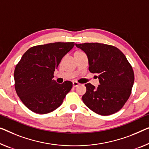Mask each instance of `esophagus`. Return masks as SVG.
I'll use <instances>...</instances> for the list:
<instances>
[{
  "instance_id": "34e87169",
  "label": "esophagus",
  "mask_w": 149,
  "mask_h": 149,
  "mask_svg": "<svg viewBox=\"0 0 149 149\" xmlns=\"http://www.w3.org/2000/svg\"><path fill=\"white\" fill-rule=\"evenodd\" d=\"M79 84L77 81H73V86H74V87H77Z\"/></svg>"
}]
</instances>
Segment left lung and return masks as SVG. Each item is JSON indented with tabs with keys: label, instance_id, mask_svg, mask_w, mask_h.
Listing matches in <instances>:
<instances>
[{
	"label": "left lung",
	"instance_id": "1",
	"mask_svg": "<svg viewBox=\"0 0 149 149\" xmlns=\"http://www.w3.org/2000/svg\"><path fill=\"white\" fill-rule=\"evenodd\" d=\"M75 45L87 55L89 70L98 74L100 82L97 88L90 83L85 84L84 103L102 116L118 112L130 97L134 81V72L126 56L116 47L106 44L85 43Z\"/></svg>",
	"mask_w": 149,
	"mask_h": 149
}]
</instances>
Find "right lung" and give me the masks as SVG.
I'll return each instance as SVG.
<instances>
[{
	"label": "right lung",
	"instance_id": "add662e5",
	"mask_svg": "<svg viewBox=\"0 0 149 149\" xmlns=\"http://www.w3.org/2000/svg\"><path fill=\"white\" fill-rule=\"evenodd\" d=\"M74 42H56L31 47L22 56L14 72L17 94L26 107L37 114H47L59 107L72 82L57 84L53 78Z\"/></svg>",
	"mask_w": 149,
	"mask_h": 149
}]
</instances>
